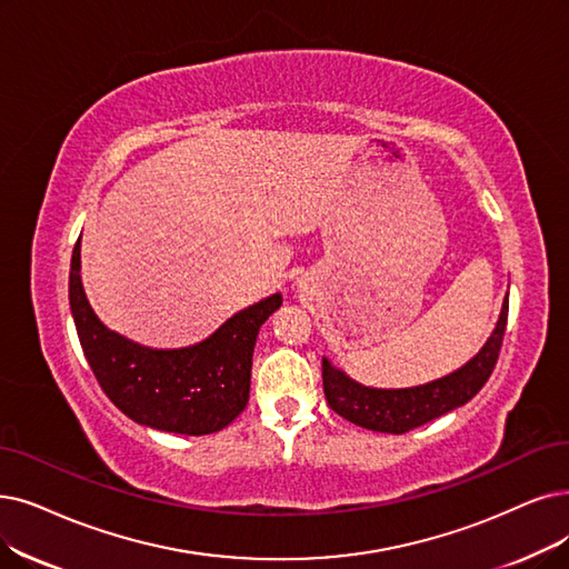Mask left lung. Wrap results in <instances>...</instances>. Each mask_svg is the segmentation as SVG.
<instances>
[{
  "label": "left lung",
  "instance_id": "obj_1",
  "mask_svg": "<svg viewBox=\"0 0 569 569\" xmlns=\"http://www.w3.org/2000/svg\"><path fill=\"white\" fill-rule=\"evenodd\" d=\"M509 317V299L502 303V312L486 346L479 355L471 357L462 369L452 371L439 380H431L418 388L403 390H378L367 388L325 357L322 359V382L325 397L333 411L363 429L388 431V435H406L429 420H435L452 408L467 403L488 382L499 350H502L505 329Z\"/></svg>",
  "mask_w": 569,
  "mask_h": 569
}]
</instances>
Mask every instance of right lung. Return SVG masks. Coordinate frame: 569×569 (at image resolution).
<instances>
[{
	"label": "right lung",
	"mask_w": 569,
	"mask_h": 569,
	"mask_svg": "<svg viewBox=\"0 0 569 569\" xmlns=\"http://www.w3.org/2000/svg\"><path fill=\"white\" fill-rule=\"evenodd\" d=\"M81 238L70 268V306L83 355L102 392L138 425L202 437L231 425L247 406L261 325L282 306L280 293L226 320L202 343L151 350L109 331L81 284Z\"/></svg>",
	"instance_id": "1"
}]
</instances>
